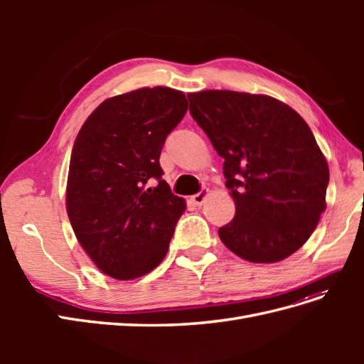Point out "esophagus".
Here are the masks:
<instances>
[{
    "mask_svg": "<svg viewBox=\"0 0 364 364\" xmlns=\"http://www.w3.org/2000/svg\"><path fill=\"white\" fill-rule=\"evenodd\" d=\"M208 193H209V190H208V188H202L199 193L194 194V196H191V202H193V205H196V206H200V205L205 202Z\"/></svg>",
    "mask_w": 364,
    "mask_h": 364,
    "instance_id": "1",
    "label": "esophagus"
}]
</instances>
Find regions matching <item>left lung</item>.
<instances>
[{
  "instance_id": "8db88e82",
  "label": "left lung",
  "mask_w": 364,
  "mask_h": 364,
  "mask_svg": "<svg viewBox=\"0 0 364 364\" xmlns=\"http://www.w3.org/2000/svg\"><path fill=\"white\" fill-rule=\"evenodd\" d=\"M190 114L225 159L232 222L223 245L252 262H278L302 247L325 211L329 170L311 129L269 95L188 94Z\"/></svg>"
}]
</instances>
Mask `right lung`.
<instances>
[{"mask_svg":"<svg viewBox=\"0 0 364 364\" xmlns=\"http://www.w3.org/2000/svg\"><path fill=\"white\" fill-rule=\"evenodd\" d=\"M186 109L181 91L141 87L105 100L74 141L70 222L95 266L115 279L139 278L167 255L185 202L162 181L159 156Z\"/></svg>","mask_w":364,"mask_h":364,"instance_id":"add662e5","label":"right lung"}]
</instances>
